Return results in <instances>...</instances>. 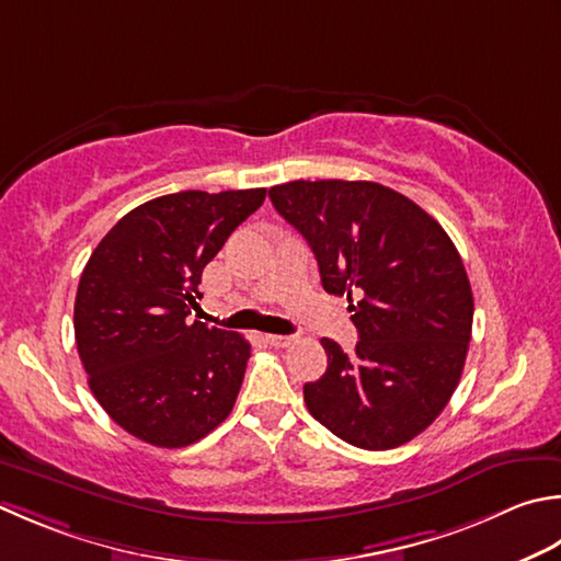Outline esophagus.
I'll return each instance as SVG.
<instances>
[{"instance_id":"1","label":"esophagus","mask_w":561,"mask_h":561,"mask_svg":"<svg viewBox=\"0 0 561 561\" xmlns=\"http://www.w3.org/2000/svg\"><path fill=\"white\" fill-rule=\"evenodd\" d=\"M272 347H289L294 343V335H265Z\"/></svg>"}]
</instances>
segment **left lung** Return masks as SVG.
<instances>
[{
	"mask_svg": "<svg viewBox=\"0 0 561 561\" xmlns=\"http://www.w3.org/2000/svg\"><path fill=\"white\" fill-rule=\"evenodd\" d=\"M270 199L311 245L323 289L347 294L359 333L353 355L321 340L328 369L304 387L306 409L362 449L413 440L455 393L471 340L474 299L455 243L377 182L296 180Z\"/></svg>",
	"mask_w": 561,
	"mask_h": 561,
	"instance_id": "8db88e82",
	"label": "left lung"
}]
</instances>
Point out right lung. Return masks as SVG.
Wrapping results in <instances>:
<instances>
[{
  "label": "right lung",
  "mask_w": 561,
  "mask_h": 561,
  "mask_svg": "<svg viewBox=\"0 0 561 561\" xmlns=\"http://www.w3.org/2000/svg\"><path fill=\"white\" fill-rule=\"evenodd\" d=\"M267 190L178 192L102 238L75 299V340L108 419L156 447H186L233 411L250 343L202 321V272Z\"/></svg>",
  "instance_id": "1"
}]
</instances>
